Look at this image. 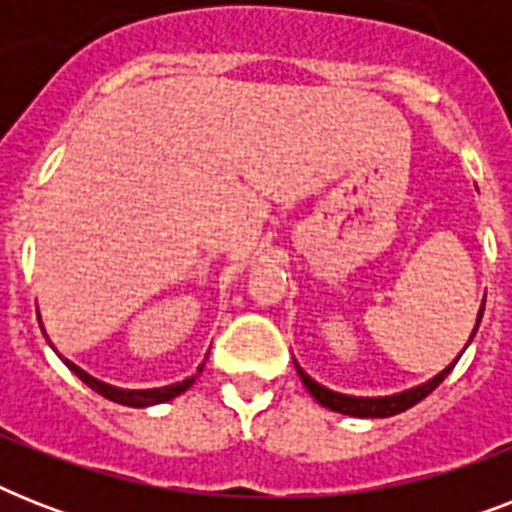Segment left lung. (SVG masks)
I'll return each mask as SVG.
<instances>
[{
	"label": "left lung",
	"mask_w": 512,
	"mask_h": 512,
	"mask_svg": "<svg viewBox=\"0 0 512 512\" xmlns=\"http://www.w3.org/2000/svg\"><path fill=\"white\" fill-rule=\"evenodd\" d=\"M481 316H484V305H481V311H478V321H481ZM478 329V324H476ZM476 329H473V335H476ZM473 335H470V340H473ZM462 356V353H460ZM457 364V361H454ZM452 366H446L444 372L436 374L433 380L422 382V385H417V388L412 390H404V393H396V396H382V398H358V396H342V393H335V390L324 388V385H319L316 380H311L308 374L297 366V374H300V380L305 382V388H308V393H311L316 401H319L321 406H327V409H332V412H340V414H350V417H393V414L398 412H406L409 406L420 404L422 398L430 396L433 390L444 382V377L454 369Z\"/></svg>",
	"instance_id": "8db88e82"
}]
</instances>
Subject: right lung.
Instances as JSON below:
<instances>
[{"label":"right lung","mask_w":512,"mask_h":512,"mask_svg":"<svg viewBox=\"0 0 512 512\" xmlns=\"http://www.w3.org/2000/svg\"><path fill=\"white\" fill-rule=\"evenodd\" d=\"M63 361H66V358H63ZM66 366L76 374V377H79V380L84 382V385H90L95 393H100V396L108 398V401H116V404H122V406H138V409L140 406H151V404H162V401H170V398L180 396L183 390H188L193 385V377H188V380L175 382V385H167V388L122 390V388H114V385H106V382L95 380V377H90L87 372H82V369H79L76 364H71V361H66Z\"/></svg>","instance_id":"right-lung-1"}]
</instances>
